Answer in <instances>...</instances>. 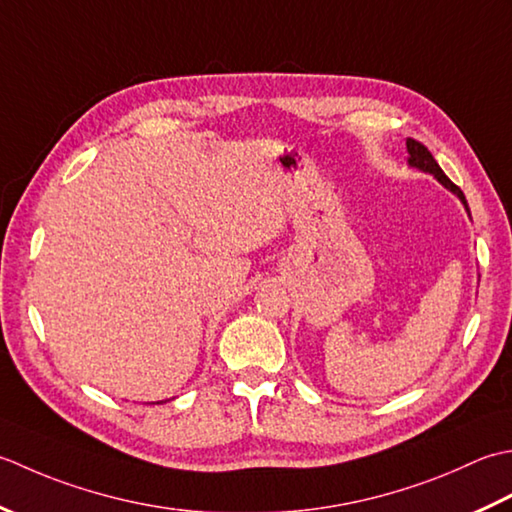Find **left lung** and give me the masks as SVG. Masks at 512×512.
I'll return each instance as SVG.
<instances>
[{"label": "left lung", "instance_id": "1", "mask_svg": "<svg viewBox=\"0 0 512 512\" xmlns=\"http://www.w3.org/2000/svg\"><path fill=\"white\" fill-rule=\"evenodd\" d=\"M406 150H409V154H411V156H409V163L413 165V168L433 174L435 179L440 181L444 187H448V190H451V192H455L457 196H460V201L466 205L464 192H462L460 187H457V185H455L451 179H448V176L442 172V168H440V165H437V161L433 159V154L429 152V148H426L424 143L415 141V139H406ZM466 210H468V205H466Z\"/></svg>", "mask_w": 512, "mask_h": 512}]
</instances>
